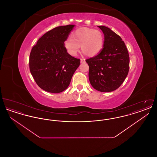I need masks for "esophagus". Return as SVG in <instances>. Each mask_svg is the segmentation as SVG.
Listing matches in <instances>:
<instances>
[{"label": "esophagus", "instance_id": "34e87169", "mask_svg": "<svg viewBox=\"0 0 157 157\" xmlns=\"http://www.w3.org/2000/svg\"><path fill=\"white\" fill-rule=\"evenodd\" d=\"M85 59H81V63H85Z\"/></svg>", "mask_w": 157, "mask_h": 157}]
</instances>
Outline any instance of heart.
Segmentation results:
<instances>
[{
    "label": "heart",
    "mask_w": 157,
    "mask_h": 157,
    "mask_svg": "<svg viewBox=\"0 0 157 157\" xmlns=\"http://www.w3.org/2000/svg\"><path fill=\"white\" fill-rule=\"evenodd\" d=\"M104 36L100 30L83 27L75 30L72 37H68L64 42V46L67 53L76 56L80 49L83 53L90 56L98 55L103 49Z\"/></svg>",
    "instance_id": "obj_1"
}]
</instances>
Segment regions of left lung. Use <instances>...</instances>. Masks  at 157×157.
<instances>
[{"label": "left lung", "instance_id": "1", "mask_svg": "<svg viewBox=\"0 0 157 157\" xmlns=\"http://www.w3.org/2000/svg\"><path fill=\"white\" fill-rule=\"evenodd\" d=\"M104 35V45L97 55L86 60L92 87L102 92L118 89L124 81L129 68V56L121 37L111 29L98 26Z\"/></svg>", "mask_w": 157, "mask_h": 157}]
</instances>
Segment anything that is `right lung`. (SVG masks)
<instances>
[{"label":"right lung","mask_w":157,"mask_h":157,"mask_svg":"<svg viewBox=\"0 0 157 157\" xmlns=\"http://www.w3.org/2000/svg\"><path fill=\"white\" fill-rule=\"evenodd\" d=\"M75 25L53 28L39 39L31 51L29 68L37 85L45 91L60 93L66 90L80 59L67 52L64 42Z\"/></svg>","instance_id":"right-lung-1"}]
</instances>
